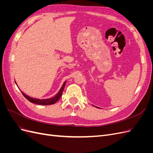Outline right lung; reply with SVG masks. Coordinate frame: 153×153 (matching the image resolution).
<instances>
[{"instance_id":"1","label":"right lung","mask_w":153,"mask_h":153,"mask_svg":"<svg viewBox=\"0 0 153 153\" xmlns=\"http://www.w3.org/2000/svg\"><path fill=\"white\" fill-rule=\"evenodd\" d=\"M16 83V82H15ZM66 81H65L64 82V84H62L61 89L59 90L58 93L55 95L54 97H53V98H50V99H43V100H39V99H36V98H31V97L27 96V94H25L24 92H23L22 91V93L23 94V95L24 96L25 98L28 100L31 103H35V104H38V105H53L54 103H55L57 102V101L61 98V97L62 96V92H63V90L64 89V87H65V85H66ZM17 85V84H16Z\"/></svg>"}]
</instances>
